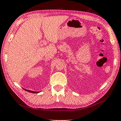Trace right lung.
<instances>
[{"label":"right lung","mask_w":121,"mask_h":121,"mask_svg":"<svg viewBox=\"0 0 121 121\" xmlns=\"http://www.w3.org/2000/svg\"><path fill=\"white\" fill-rule=\"evenodd\" d=\"M25 91H26L27 92H30V93H38L39 92H34V91H30V90H28V89H24Z\"/></svg>","instance_id":"obj_1"}]
</instances>
